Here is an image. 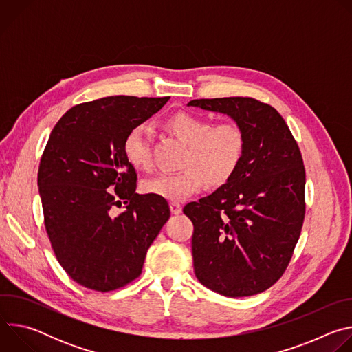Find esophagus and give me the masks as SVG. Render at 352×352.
Here are the masks:
<instances>
[{
	"instance_id": "obj_1",
	"label": "esophagus",
	"mask_w": 352,
	"mask_h": 352,
	"mask_svg": "<svg viewBox=\"0 0 352 352\" xmlns=\"http://www.w3.org/2000/svg\"><path fill=\"white\" fill-rule=\"evenodd\" d=\"M170 209H171L173 214H179L182 212V206L178 202H171L170 204Z\"/></svg>"
}]
</instances>
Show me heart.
I'll use <instances>...</instances> for the list:
<instances>
[{
	"mask_svg": "<svg viewBox=\"0 0 352 352\" xmlns=\"http://www.w3.org/2000/svg\"><path fill=\"white\" fill-rule=\"evenodd\" d=\"M163 128L185 146L181 171L160 174L143 181L144 193L167 200H185L204 188L221 186L238 171L246 148L243 129L235 122L214 124L189 113H177L163 122ZM126 162L139 171L152 168V153L143 126L132 128L124 138Z\"/></svg>",
	"mask_w": 352,
	"mask_h": 352,
	"instance_id": "obj_1",
	"label": "heart"
}]
</instances>
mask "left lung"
<instances>
[{
  "mask_svg": "<svg viewBox=\"0 0 352 352\" xmlns=\"http://www.w3.org/2000/svg\"><path fill=\"white\" fill-rule=\"evenodd\" d=\"M227 114L245 132L243 160L212 195L190 202L197 280L230 298L270 288L285 272L305 217V167L283 117L252 97L192 100Z\"/></svg>",
  "mask_w": 352,
  "mask_h": 352,
  "instance_id": "8db88e82",
  "label": "left lung"
}]
</instances>
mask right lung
<instances>
[{"instance_id": "1", "label": "right lung", "mask_w": 352, "mask_h": 352, "mask_svg": "<svg viewBox=\"0 0 352 352\" xmlns=\"http://www.w3.org/2000/svg\"><path fill=\"white\" fill-rule=\"evenodd\" d=\"M170 97L111 96L68 110L43 152L37 185L57 261L78 284L109 292L140 276L170 219L166 199L136 193L122 143ZM124 205L120 214L113 206Z\"/></svg>"}]
</instances>
